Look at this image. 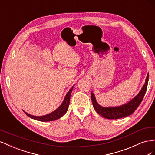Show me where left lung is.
Returning a JSON list of instances; mask_svg holds the SVG:
<instances>
[{"mask_svg":"<svg viewBox=\"0 0 155 155\" xmlns=\"http://www.w3.org/2000/svg\"><path fill=\"white\" fill-rule=\"evenodd\" d=\"M149 81V74H147L145 82L142 87L141 91L133 99L127 104L115 107H104L100 105L96 101L94 93L91 92V99L94 108L97 113L107 119L116 120L124 118L132 114L135 110L137 109L143 100V96L147 91V84Z\"/></svg>","mask_w":155,"mask_h":155,"instance_id":"1","label":"left lung"}]
</instances>
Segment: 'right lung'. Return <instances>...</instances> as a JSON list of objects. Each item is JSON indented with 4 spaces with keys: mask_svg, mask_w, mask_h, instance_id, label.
Returning <instances> with one entry per match:
<instances>
[{
    "mask_svg": "<svg viewBox=\"0 0 155 155\" xmlns=\"http://www.w3.org/2000/svg\"><path fill=\"white\" fill-rule=\"evenodd\" d=\"M73 87H74V86H72V87L70 88V91L67 92L66 96H65V97H64V99L63 103L61 104V105L58 107V109H57L54 112H51V113L45 115V116H36L31 115L25 111L24 112H25L26 114L28 116L30 117V118L34 119V120L40 121H54V120H58V119L60 118L61 117H62L63 115H64V114L66 113L68 109L70 95H71Z\"/></svg>",
    "mask_w": 155,
    "mask_h": 155,
    "instance_id": "1",
    "label": "right lung"
}]
</instances>
